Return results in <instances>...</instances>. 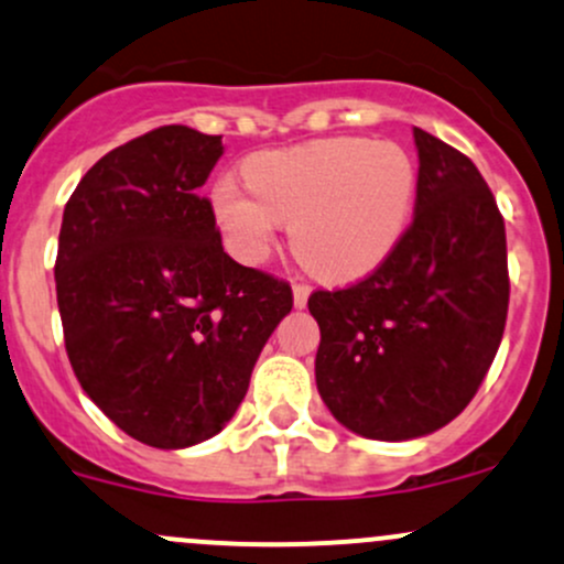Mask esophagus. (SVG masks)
Listing matches in <instances>:
<instances>
[{
    "mask_svg": "<svg viewBox=\"0 0 564 564\" xmlns=\"http://www.w3.org/2000/svg\"><path fill=\"white\" fill-rule=\"evenodd\" d=\"M307 296H311V286H307V283H294V305L305 307Z\"/></svg>",
    "mask_w": 564,
    "mask_h": 564,
    "instance_id": "34e87169",
    "label": "esophagus"
}]
</instances>
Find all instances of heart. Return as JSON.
Masks as SVG:
<instances>
[{
  "instance_id": "heart-1",
  "label": "heart",
  "mask_w": 564,
  "mask_h": 564,
  "mask_svg": "<svg viewBox=\"0 0 564 564\" xmlns=\"http://www.w3.org/2000/svg\"><path fill=\"white\" fill-rule=\"evenodd\" d=\"M246 184L219 178L216 221L240 262L270 251L281 221H292L294 257L313 275L345 283L380 268L404 238L417 195V169L393 141L318 139L246 160Z\"/></svg>"
}]
</instances>
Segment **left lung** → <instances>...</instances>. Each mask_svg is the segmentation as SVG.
<instances>
[{"label": "left lung", "instance_id": "1", "mask_svg": "<svg viewBox=\"0 0 564 564\" xmlns=\"http://www.w3.org/2000/svg\"><path fill=\"white\" fill-rule=\"evenodd\" d=\"M414 219L361 281L311 294L315 382L345 429L380 442L425 436L468 406L509 313L506 225L455 147L414 128Z\"/></svg>", "mask_w": 564, "mask_h": 564}]
</instances>
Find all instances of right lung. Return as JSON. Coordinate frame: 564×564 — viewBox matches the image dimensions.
Segmentation results:
<instances>
[{
  "mask_svg": "<svg viewBox=\"0 0 564 564\" xmlns=\"http://www.w3.org/2000/svg\"><path fill=\"white\" fill-rule=\"evenodd\" d=\"M221 152V135L154 128L104 154L61 221L55 294L74 375L117 429L158 449L225 429L294 305L286 281L221 249L200 195Z\"/></svg>",
  "mask_w": 564,
  "mask_h": 564,
  "instance_id": "right-lung-1",
  "label": "right lung"
}]
</instances>
